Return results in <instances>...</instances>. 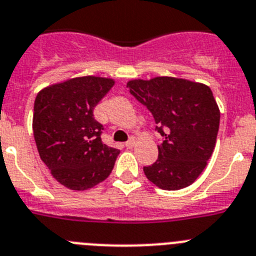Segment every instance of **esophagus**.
Here are the masks:
<instances>
[{
  "instance_id": "34e87169",
  "label": "esophagus",
  "mask_w": 256,
  "mask_h": 256,
  "mask_svg": "<svg viewBox=\"0 0 256 256\" xmlns=\"http://www.w3.org/2000/svg\"><path fill=\"white\" fill-rule=\"evenodd\" d=\"M125 146H126V148H132V146H135L134 138H130V139H128V140L125 143Z\"/></svg>"
}]
</instances>
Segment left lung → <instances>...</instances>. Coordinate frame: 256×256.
I'll list each match as a JSON object with an SVG mask.
<instances>
[{
    "label": "left lung",
    "mask_w": 256,
    "mask_h": 256,
    "mask_svg": "<svg viewBox=\"0 0 256 256\" xmlns=\"http://www.w3.org/2000/svg\"><path fill=\"white\" fill-rule=\"evenodd\" d=\"M130 94L152 113L162 136L158 158L144 166L161 190L190 186L206 168L216 143L220 112L210 88L174 77L132 80Z\"/></svg>",
    "instance_id": "left-lung-1"
}]
</instances>
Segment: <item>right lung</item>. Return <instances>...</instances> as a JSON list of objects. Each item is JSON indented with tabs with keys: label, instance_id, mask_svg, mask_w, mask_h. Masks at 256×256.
<instances>
[{
	"label": "right lung",
	"instance_id": "1",
	"mask_svg": "<svg viewBox=\"0 0 256 256\" xmlns=\"http://www.w3.org/2000/svg\"><path fill=\"white\" fill-rule=\"evenodd\" d=\"M113 85V80L88 76L44 88L36 96L33 135L40 157L70 190L96 186L114 166L120 150L102 142L104 126L94 118V108Z\"/></svg>",
	"mask_w": 256,
	"mask_h": 256
}]
</instances>
